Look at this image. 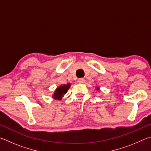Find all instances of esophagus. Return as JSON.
Segmentation results:
<instances>
[{
  "mask_svg": "<svg viewBox=\"0 0 151 151\" xmlns=\"http://www.w3.org/2000/svg\"><path fill=\"white\" fill-rule=\"evenodd\" d=\"M78 82L79 83H85V80H84V78H81L78 79Z\"/></svg>",
  "mask_w": 151,
  "mask_h": 151,
  "instance_id": "34e87169",
  "label": "esophagus"
}]
</instances>
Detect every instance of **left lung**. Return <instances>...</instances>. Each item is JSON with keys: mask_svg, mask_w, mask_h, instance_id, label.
Instances as JSON below:
<instances>
[{"mask_svg": "<svg viewBox=\"0 0 151 151\" xmlns=\"http://www.w3.org/2000/svg\"><path fill=\"white\" fill-rule=\"evenodd\" d=\"M96 90H98V88H97V89H96Z\"/></svg>", "mask_w": 151, "mask_h": 151, "instance_id": "8db88e82", "label": "left lung"}]
</instances>
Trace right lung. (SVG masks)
<instances>
[{"label":"right lung","instance_id":"right-lung-1","mask_svg":"<svg viewBox=\"0 0 151 151\" xmlns=\"http://www.w3.org/2000/svg\"><path fill=\"white\" fill-rule=\"evenodd\" d=\"M70 85L69 83H68L67 85H61L59 87H58L56 89V91L55 92L54 95L52 96L54 97V99H58V100H60L61 98L65 94L67 93L68 89L70 88Z\"/></svg>","mask_w":151,"mask_h":151}]
</instances>
